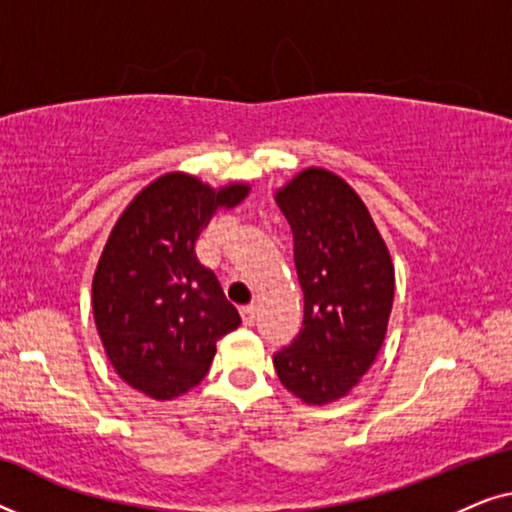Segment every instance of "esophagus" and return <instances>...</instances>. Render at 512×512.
I'll return each mask as SVG.
<instances>
[{"instance_id": "34e87169", "label": "esophagus", "mask_w": 512, "mask_h": 512, "mask_svg": "<svg viewBox=\"0 0 512 512\" xmlns=\"http://www.w3.org/2000/svg\"><path fill=\"white\" fill-rule=\"evenodd\" d=\"M240 312H242V321H244V324H247V326L254 324V319H256V307H254V305H244Z\"/></svg>"}]
</instances>
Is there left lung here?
Wrapping results in <instances>:
<instances>
[{"label":"left lung","mask_w":512,"mask_h":512,"mask_svg":"<svg viewBox=\"0 0 512 512\" xmlns=\"http://www.w3.org/2000/svg\"><path fill=\"white\" fill-rule=\"evenodd\" d=\"M275 200L293 233L305 317L272 361L293 396L326 405L347 396L380 352L394 265L366 205L338 174L307 167Z\"/></svg>","instance_id":"obj_1"}]
</instances>
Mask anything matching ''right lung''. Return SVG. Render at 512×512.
I'll return each instance as SVG.
<instances>
[{"mask_svg":"<svg viewBox=\"0 0 512 512\" xmlns=\"http://www.w3.org/2000/svg\"><path fill=\"white\" fill-rule=\"evenodd\" d=\"M247 193L170 172L116 221L93 277V314L111 366L132 389L156 401L186 394L207 375L216 342L242 324L195 242L216 209Z\"/></svg>","mask_w":512,"mask_h":512,"instance_id":"1","label":"right lung"}]
</instances>
